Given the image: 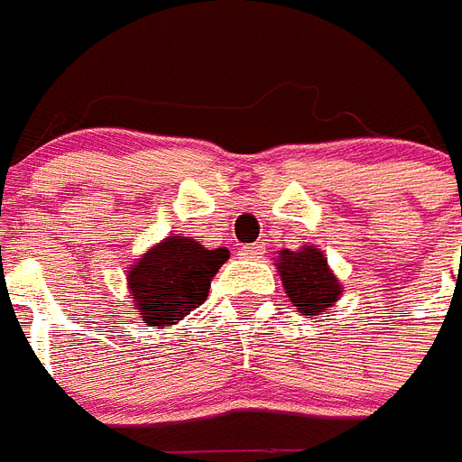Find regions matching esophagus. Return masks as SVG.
Wrapping results in <instances>:
<instances>
[{
  "label": "esophagus",
  "mask_w": 462,
  "mask_h": 462,
  "mask_svg": "<svg viewBox=\"0 0 462 462\" xmlns=\"http://www.w3.org/2000/svg\"><path fill=\"white\" fill-rule=\"evenodd\" d=\"M240 254L247 259L262 257V254H264V245H247V247L240 249Z\"/></svg>",
  "instance_id": "34e87169"
}]
</instances>
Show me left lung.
I'll list each match as a JSON object with an SVG mask.
<instances>
[{
	"mask_svg": "<svg viewBox=\"0 0 462 462\" xmlns=\"http://www.w3.org/2000/svg\"><path fill=\"white\" fill-rule=\"evenodd\" d=\"M276 269L289 299L303 316H320L340 299V282L328 266V257L316 247H300L299 252L282 249Z\"/></svg>",
	"mask_w": 462,
	"mask_h": 462,
	"instance_id": "left-lung-1",
	"label": "left lung"
}]
</instances>
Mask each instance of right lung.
Wrapping results in <instances>:
<instances>
[{"mask_svg":"<svg viewBox=\"0 0 462 462\" xmlns=\"http://www.w3.org/2000/svg\"><path fill=\"white\" fill-rule=\"evenodd\" d=\"M230 252L190 237H166L129 272V291L146 326H176L208 299V289Z\"/></svg>","mask_w":462,"mask_h":462,"instance_id":"1","label":"right lung"}]
</instances>
